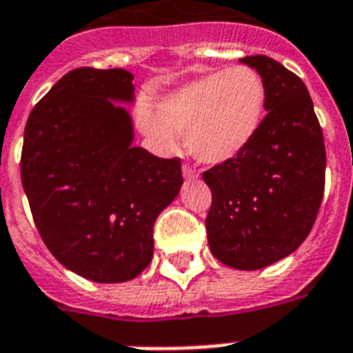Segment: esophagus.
Listing matches in <instances>:
<instances>
[{
    "label": "esophagus",
    "mask_w": 353,
    "mask_h": 353,
    "mask_svg": "<svg viewBox=\"0 0 353 353\" xmlns=\"http://www.w3.org/2000/svg\"><path fill=\"white\" fill-rule=\"evenodd\" d=\"M183 176H185V179H194V177H198V172L194 170L190 165H183Z\"/></svg>",
    "instance_id": "34e87169"
}]
</instances>
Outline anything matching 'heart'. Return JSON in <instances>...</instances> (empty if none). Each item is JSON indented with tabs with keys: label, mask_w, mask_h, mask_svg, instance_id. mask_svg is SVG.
Returning a JSON list of instances; mask_svg holds the SVG:
<instances>
[{
	"label": "heart",
	"mask_w": 353,
	"mask_h": 353,
	"mask_svg": "<svg viewBox=\"0 0 353 353\" xmlns=\"http://www.w3.org/2000/svg\"><path fill=\"white\" fill-rule=\"evenodd\" d=\"M265 84L247 65L209 73L179 85L163 97L157 112L143 106L139 126L161 150L174 152L177 133L194 159L203 165H225L245 154L265 117Z\"/></svg>",
	"instance_id": "1"
}]
</instances>
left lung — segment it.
Instances as JSON below:
<instances>
[{
    "label": "left lung",
    "instance_id": "8db88e82",
    "mask_svg": "<svg viewBox=\"0 0 353 353\" xmlns=\"http://www.w3.org/2000/svg\"><path fill=\"white\" fill-rule=\"evenodd\" d=\"M240 62L262 77L268 115L245 154L203 172L212 192L205 225L221 263L254 271L296 251L312 231L324 194L326 150L304 82L263 54Z\"/></svg>",
    "mask_w": 353,
    "mask_h": 353
}]
</instances>
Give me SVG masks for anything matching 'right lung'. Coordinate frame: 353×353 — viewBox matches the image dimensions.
Returning <instances> with one entry per match:
<instances>
[{
  "mask_svg": "<svg viewBox=\"0 0 353 353\" xmlns=\"http://www.w3.org/2000/svg\"><path fill=\"white\" fill-rule=\"evenodd\" d=\"M126 69L63 74L29 115L21 183L52 256L93 282L135 279L154 256V223L183 185L181 161L133 146Z\"/></svg>",
  "mask_w": 353,
  "mask_h": 353,
  "instance_id": "1",
  "label": "right lung"
}]
</instances>
